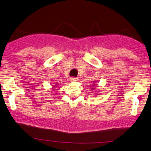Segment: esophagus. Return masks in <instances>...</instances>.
Instances as JSON below:
<instances>
[{
    "label": "esophagus",
    "instance_id": "esophagus-1",
    "mask_svg": "<svg viewBox=\"0 0 151 151\" xmlns=\"http://www.w3.org/2000/svg\"><path fill=\"white\" fill-rule=\"evenodd\" d=\"M70 80L71 81H78V78H76V77H71Z\"/></svg>",
    "mask_w": 151,
    "mask_h": 151
}]
</instances>
